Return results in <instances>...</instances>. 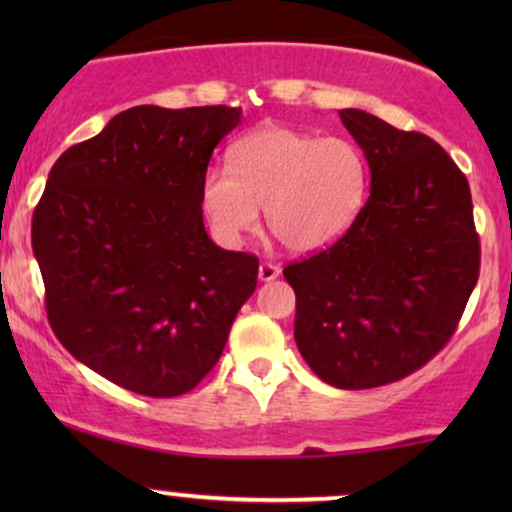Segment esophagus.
I'll use <instances>...</instances> for the list:
<instances>
[{
  "label": "esophagus",
  "instance_id": "esophagus-1",
  "mask_svg": "<svg viewBox=\"0 0 512 512\" xmlns=\"http://www.w3.org/2000/svg\"><path fill=\"white\" fill-rule=\"evenodd\" d=\"M279 274H281L279 264H272V262H262L260 264V272H257V276H260V281H274Z\"/></svg>",
  "mask_w": 512,
  "mask_h": 512
}]
</instances>
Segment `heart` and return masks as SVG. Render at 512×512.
Listing matches in <instances>:
<instances>
[{
	"mask_svg": "<svg viewBox=\"0 0 512 512\" xmlns=\"http://www.w3.org/2000/svg\"><path fill=\"white\" fill-rule=\"evenodd\" d=\"M228 156L231 168L211 166L202 180L204 216L221 243L236 245L255 231L264 207L267 228L284 248L325 250L368 202V161L351 139L260 127Z\"/></svg>",
	"mask_w": 512,
	"mask_h": 512,
	"instance_id": "obj_1",
	"label": "heart"
}]
</instances>
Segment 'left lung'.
<instances>
[{
    "mask_svg": "<svg viewBox=\"0 0 512 512\" xmlns=\"http://www.w3.org/2000/svg\"><path fill=\"white\" fill-rule=\"evenodd\" d=\"M370 168L354 226L289 264L298 351L339 390L380 387L443 349L479 279V236L462 170L431 137L339 110Z\"/></svg>",
    "mask_w": 512,
    "mask_h": 512,
    "instance_id": "obj_1",
    "label": "left lung"
}]
</instances>
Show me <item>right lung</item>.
I'll list each match as a JSON object with an SVG mask.
<instances>
[{
  "instance_id": "1",
  "label": "right lung",
  "mask_w": 512,
  "mask_h": 512,
  "mask_svg": "<svg viewBox=\"0 0 512 512\" xmlns=\"http://www.w3.org/2000/svg\"><path fill=\"white\" fill-rule=\"evenodd\" d=\"M240 108L137 105L57 158L33 214L52 332L146 397L190 392L219 361L257 262L202 219V180Z\"/></svg>"
}]
</instances>
